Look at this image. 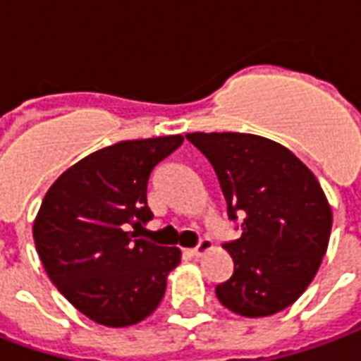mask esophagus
<instances>
[{
  "label": "esophagus",
  "instance_id": "1",
  "mask_svg": "<svg viewBox=\"0 0 361 361\" xmlns=\"http://www.w3.org/2000/svg\"><path fill=\"white\" fill-rule=\"evenodd\" d=\"M212 248V243L208 241V239H201V243L197 245L195 248H189L188 255L193 256V258H199V256L202 255V252H207V250H210Z\"/></svg>",
  "mask_w": 361,
  "mask_h": 361
}]
</instances>
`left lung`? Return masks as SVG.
Wrapping results in <instances>:
<instances>
[{"label": "left lung", "instance_id": "obj_1", "mask_svg": "<svg viewBox=\"0 0 361 361\" xmlns=\"http://www.w3.org/2000/svg\"><path fill=\"white\" fill-rule=\"evenodd\" d=\"M241 237L226 245L233 276L216 287L224 306L245 317L274 316L308 289L329 245L333 212L316 176L287 147L237 132H195Z\"/></svg>", "mask_w": 361, "mask_h": 361}]
</instances>
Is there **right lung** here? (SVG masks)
<instances>
[{"mask_svg": "<svg viewBox=\"0 0 361 361\" xmlns=\"http://www.w3.org/2000/svg\"><path fill=\"white\" fill-rule=\"evenodd\" d=\"M183 135L118 141L87 154L47 189L34 243L47 276L68 302L105 327H128L159 308L176 247L135 239L153 218L147 183Z\"/></svg>", "mask_w": 361, "mask_h": 361, "instance_id": "obj_1", "label": "right lung"}]
</instances>
